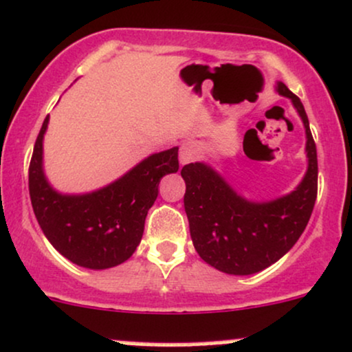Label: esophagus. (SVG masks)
I'll list each match as a JSON object with an SVG mask.
<instances>
[{"label": "esophagus", "mask_w": 352, "mask_h": 352, "mask_svg": "<svg viewBox=\"0 0 352 352\" xmlns=\"http://www.w3.org/2000/svg\"><path fill=\"white\" fill-rule=\"evenodd\" d=\"M199 153H201L199 146L192 143V141H188V143H184L179 149V163L181 164L191 163V161H195L196 157L199 156Z\"/></svg>", "instance_id": "esophagus-1"}]
</instances>
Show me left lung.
Here are the masks:
<instances>
[{
	"mask_svg": "<svg viewBox=\"0 0 352 352\" xmlns=\"http://www.w3.org/2000/svg\"><path fill=\"white\" fill-rule=\"evenodd\" d=\"M278 93L289 98L306 128L307 173L291 195L252 203L229 188L214 169L191 163L181 169L186 181L184 209L197 254L216 270L248 276L281 259L302 234L318 196V153L301 100L278 82Z\"/></svg>",
	"mask_w": 352,
	"mask_h": 352,
	"instance_id": "obj_1",
	"label": "left lung"
}]
</instances>
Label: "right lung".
Segmentation results:
<instances>
[{
    "label": "right lung",
    "mask_w": 352,
    "mask_h": 352,
    "mask_svg": "<svg viewBox=\"0 0 352 352\" xmlns=\"http://www.w3.org/2000/svg\"><path fill=\"white\" fill-rule=\"evenodd\" d=\"M45 118L30 163V197L39 226L66 259L89 270L124 263L143 238L144 221L157 197L161 177L176 173L177 148L156 153L100 191L59 195L43 175Z\"/></svg>",
    "instance_id": "obj_1"
}]
</instances>
